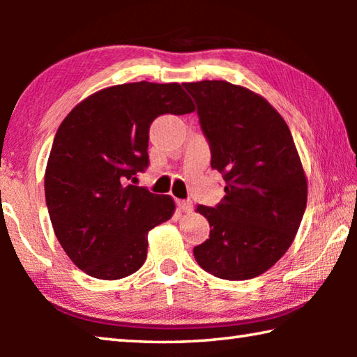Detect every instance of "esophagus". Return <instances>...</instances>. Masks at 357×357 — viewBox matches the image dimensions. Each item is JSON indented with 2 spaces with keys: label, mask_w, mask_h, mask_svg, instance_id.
Instances as JSON below:
<instances>
[{
  "label": "esophagus",
  "mask_w": 357,
  "mask_h": 357,
  "mask_svg": "<svg viewBox=\"0 0 357 357\" xmlns=\"http://www.w3.org/2000/svg\"><path fill=\"white\" fill-rule=\"evenodd\" d=\"M176 204H178V208L183 211V213H190L192 208H193L192 202H189V200H178Z\"/></svg>",
  "instance_id": "34e87169"
}]
</instances>
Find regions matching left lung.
I'll list each match as a JSON object with an SVG mask.
<instances>
[{
    "instance_id": "8db88e82",
    "label": "left lung",
    "mask_w": 357,
    "mask_h": 357,
    "mask_svg": "<svg viewBox=\"0 0 357 357\" xmlns=\"http://www.w3.org/2000/svg\"><path fill=\"white\" fill-rule=\"evenodd\" d=\"M197 102L211 167L225 179L215 208L198 204L209 239L193 249L219 279L249 280L279 261L307 206V178L285 119L263 96L223 80L184 83Z\"/></svg>"
}]
</instances>
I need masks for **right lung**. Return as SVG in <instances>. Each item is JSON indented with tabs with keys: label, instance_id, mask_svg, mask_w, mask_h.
<instances>
[{
	"label": "right lung",
	"instance_id": "1",
	"mask_svg": "<svg viewBox=\"0 0 357 357\" xmlns=\"http://www.w3.org/2000/svg\"><path fill=\"white\" fill-rule=\"evenodd\" d=\"M195 110L179 83H124L94 93L58 128L45 168V202L59 244L100 280L137 273L148 233L172 219L170 195L128 184L149 164V126Z\"/></svg>",
	"mask_w": 357,
	"mask_h": 357
}]
</instances>
